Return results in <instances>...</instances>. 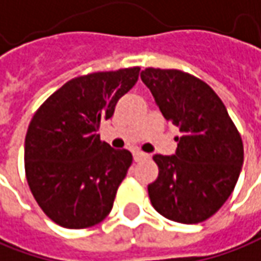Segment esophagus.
<instances>
[{"label": "esophagus", "mask_w": 261, "mask_h": 261, "mask_svg": "<svg viewBox=\"0 0 261 261\" xmlns=\"http://www.w3.org/2000/svg\"><path fill=\"white\" fill-rule=\"evenodd\" d=\"M144 159H148V154L141 153V151H134V160L136 161H141Z\"/></svg>", "instance_id": "obj_1"}]
</instances>
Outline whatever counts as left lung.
Wrapping results in <instances>:
<instances>
[{"label":"left lung","instance_id":"1","mask_svg":"<svg viewBox=\"0 0 261 261\" xmlns=\"http://www.w3.org/2000/svg\"><path fill=\"white\" fill-rule=\"evenodd\" d=\"M141 81L163 117L178 127L173 155L155 154L148 184L153 207L182 224L212 217L230 197L243 166V143L227 108L204 81L178 70L145 68Z\"/></svg>","mask_w":261,"mask_h":261}]
</instances>
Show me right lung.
Masks as SVG:
<instances>
[{
	"label": "right lung",
	"instance_id": "1",
	"mask_svg": "<svg viewBox=\"0 0 261 261\" xmlns=\"http://www.w3.org/2000/svg\"><path fill=\"white\" fill-rule=\"evenodd\" d=\"M138 72L133 67L71 80L34 114L25 136L27 181L58 226L91 227L111 212L133 155L111 148L97 131L137 83Z\"/></svg>",
	"mask_w": 261,
	"mask_h": 261
}]
</instances>
